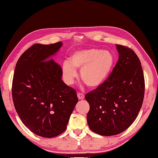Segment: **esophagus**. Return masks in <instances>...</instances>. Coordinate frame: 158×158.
<instances>
[{
	"label": "esophagus",
	"instance_id": "esophagus-1",
	"mask_svg": "<svg viewBox=\"0 0 158 158\" xmlns=\"http://www.w3.org/2000/svg\"><path fill=\"white\" fill-rule=\"evenodd\" d=\"M77 96H78V98L79 100H82V99H84V98H85V95L82 93H78L77 94Z\"/></svg>",
	"mask_w": 158,
	"mask_h": 158
}]
</instances>
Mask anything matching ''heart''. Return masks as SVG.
Wrapping results in <instances>:
<instances>
[{
    "mask_svg": "<svg viewBox=\"0 0 158 158\" xmlns=\"http://www.w3.org/2000/svg\"><path fill=\"white\" fill-rule=\"evenodd\" d=\"M114 63V57L106 50L90 48L78 50L62 65V75L67 85H72L80 69V77L90 88L102 85L108 78Z\"/></svg>",
    "mask_w": 158,
    "mask_h": 158,
    "instance_id": "b5f03b06",
    "label": "heart"
}]
</instances>
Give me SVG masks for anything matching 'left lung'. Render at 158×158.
Returning a JSON list of instances; mask_svg holds the SVG:
<instances>
[{"label":"left lung","instance_id":"8db88e82","mask_svg":"<svg viewBox=\"0 0 158 158\" xmlns=\"http://www.w3.org/2000/svg\"><path fill=\"white\" fill-rule=\"evenodd\" d=\"M119 58L102 85L85 95L90 106L89 129L105 136L118 135L128 129L143 102L144 78L141 62L131 49L116 44Z\"/></svg>","mask_w":158,"mask_h":158}]
</instances>
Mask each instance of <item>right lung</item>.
<instances>
[{
    "mask_svg": "<svg viewBox=\"0 0 158 158\" xmlns=\"http://www.w3.org/2000/svg\"><path fill=\"white\" fill-rule=\"evenodd\" d=\"M62 46L35 44L20 56L12 82L15 109L35 135L53 138L67 129L78 102L76 91L62 80V68L52 59Z\"/></svg>",
    "mask_w": 158,
    "mask_h": 158,
    "instance_id": "right-lung-1",
    "label": "right lung"
}]
</instances>
